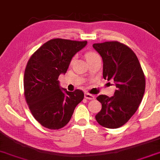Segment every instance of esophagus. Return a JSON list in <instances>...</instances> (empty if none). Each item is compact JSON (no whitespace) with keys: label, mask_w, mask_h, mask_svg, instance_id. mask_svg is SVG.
<instances>
[{"label":"esophagus","mask_w":160,"mask_h":160,"mask_svg":"<svg viewBox=\"0 0 160 160\" xmlns=\"http://www.w3.org/2000/svg\"><path fill=\"white\" fill-rule=\"evenodd\" d=\"M85 98L88 100H94L95 99V96L93 95H91V94L85 93Z\"/></svg>","instance_id":"34e87169"}]
</instances>
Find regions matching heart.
<instances>
[{
    "instance_id": "1",
    "label": "heart",
    "mask_w": 160,
    "mask_h": 160,
    "mask_svg": "<svg viewBox=\"0 0 160 160\" xmlns=\"http://www.w3.org/2000/svg\"><path fill=\"white\" fill-rule=\"evenodd\" d=\"M95 55H97V54H96V53H92V52L87 53H86V59H88V58H90V57H94V56H95Z\"/></svg>"
}]
</instances>
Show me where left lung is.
Returning a JSON list of instances; mask_svg holds the SVG:
<instances>
[{
    "mask_svg": "<svg viewBox=\"0 0 160 160\" xmlns=\"http://www.w3.org/2000/svg\"><path fill=\"white\" fill-rule=\"evenodd\" d=\"M103 60V77L113 80L116 89L112 97L99 95L101 110L95 115L101 126L115 129L130 120L142 102L145 78L139 61L130 48L118 42L94 44Z\"/></svg>",
    "mask_w": 160,
    "mask_h": 160,
    "instance_id": "8db88e82",
    "label": "left lung"
}]
</instances>
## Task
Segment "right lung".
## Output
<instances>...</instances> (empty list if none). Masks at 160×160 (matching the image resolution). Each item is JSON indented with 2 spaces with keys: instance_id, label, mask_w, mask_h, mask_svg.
<instances>
[{
  "instance_id": "1",
  "label": "right lung",
  "mask_w": 160,
  "mask_h": 160,
  "mask_svg": "<svg viewBox=\"0 0 160 160\" xmlns=\"http://www.w3.org/2000/svg\"><path fill=\"white\" fill-rule=\"evenodd\" d=\"M86 45V41L53 38L29 59L24 77L25 98L34 118L46 128L65 127L83 99L81 90L68 92L62 88L58 78L66 73L73 57Z\"/></svg>"
}]
</instances>
